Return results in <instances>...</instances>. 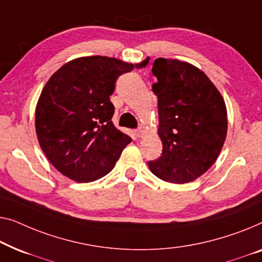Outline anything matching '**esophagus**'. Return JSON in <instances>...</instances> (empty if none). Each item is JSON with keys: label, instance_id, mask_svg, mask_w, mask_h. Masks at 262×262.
Segmentation results:
<instances>
[{"label": "esophagus", "instance_id": "1", "mask_svg": "<svg viewBox=\"0 0 262 262\" xmlns=\"http://www.w3.org/2000/svg\"><path fill=\"white\" fill-rule=\"evenodd\" d=\"M143 134H145V129H143L142 127H140L135 130V135L138 136V138H141V136H143Z\"/></svg>", "mask_w": 262, "mask_h": 262}]
</instances>
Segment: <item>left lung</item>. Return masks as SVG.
Listing matches in <instances>:
<instances>
[{
  "label": "left lung",
  "mask_w": 262,
  "mask_h": 262,
  "mask_svg": "<svg viewBox=\"0 0 262 262\" xmlns=\"http://www.w3.org/2000/svg\"><path fill=\"white\" fill-rule=\"evenodd\" d=\"M152 72L163 153L148 167L165 182L190 183L220 156L228 128L226 103L208 76L189 62L158 58Z\"/></svg>",
  "instance_id": "1"
}]
</instances>
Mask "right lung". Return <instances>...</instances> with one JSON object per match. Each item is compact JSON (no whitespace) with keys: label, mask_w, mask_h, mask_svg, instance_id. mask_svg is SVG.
Instances as JSON below:
<instances>
[{"label":"right lung","mask_w":262,"mask_h":262,"mask_svg":"<svg viewBox=\"0 0 262 262\" xmlns=\"http://www.w3.org/2000/svg\"><path fill=\"white\" fill-rule=\"evenodd\" d=\"M148 64L93 56L62 65L43 86L35 109V130L47 159L61 174L78 183L112 171L132 141L114 126L110 96L121 75Z\"/></svg>","instance_id":"right-lung-1"}]
</instances>
